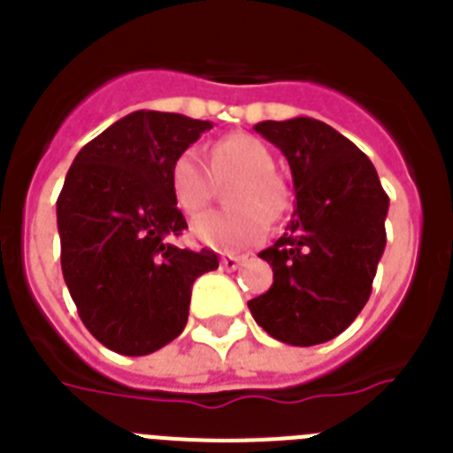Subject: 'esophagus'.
<instances>
[{"instance_id": "34e87169", "label": "esophagus", "mask_w": 453, "mask_h": 453, "mask_svg": "<svg viewBox=\"0 0 453 453\" xmlns=\"http://www.w3.org/2000/svg\"><path fill=\"white\" fill-rule=\"evenodd\" d=\"M247 261V256H234V254H226V256H222V267L226 272H234V270H238L240 265H242V263Z\"/></svg>"}]
</instances>
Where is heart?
Here are the masks:
<instances>
[{"instance_id": "1", "label": "heart", "mask_w": 453, "mask_h": 453, "mask_svg": "<svg viewBox=\"0 0 453 453\" xmlns=\"http://www.w3.org/2000/svg\"><path fill=\"white\" fill-rule=\"evenodd\" d=\"M218 181L238 179L226 192L229 211H213L192 222V235L218 251H240L258 245L267 234V219L276 222L290 206L286 181L274 174V156L263 140L247 134L224 135L211 147V172L197 151L186 150L170 167L174 203L186 215L202 213Z\"/></svg>"}]
</instances>
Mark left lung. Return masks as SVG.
<instances>
[{"label":"left lung","instance_id":"8db88e82","mask_svg":"<svg viewBox=\"0 0 453 453\" xmlns=\"http://www.w3.org/2000/svg\"><path fill=\"white\" fill-rule=\"evenodd\" d=\"M254 131L288 158L297 206L286 234L258 254L274 283L247 306L272 338L319 345L342 334L370 299L390 199L370 158L329 124L265 119Z\"/></svg>","mask_w":453,"mask_h":453}]
</instances>
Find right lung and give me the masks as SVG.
<instances>
[{
  "instance_id": "add662e5",
  "label": "right lung",
  "mask_w": 453,
  "mask_h": 453,
  "mask_svg": "<svg viewBox=\"0 0 453 453\" xmlns=\"http://www.w3.org/2000/svg\"><path fill=\"white\" fill-rule=\"evenodd\" d=\"M213 127L179 113L135 111L90 140L56 202L61 267L79 318L108 349L145 356L188 322L192 283L218 254L172 245L188 229L170 167Z\"/></svg>"
}]
</instances>
